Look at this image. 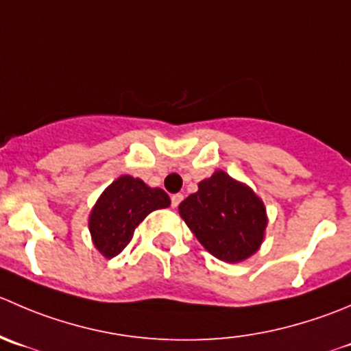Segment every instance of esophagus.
<instances>
[{"label":"esophagus","instance_id":"34e87169","mask_svg":"<svg viewBox=\"0 0 351 351\" xmlns=\"http://www.w3.org/2000/svg\"><path fill=\"white\" fill-rule=\"evenodd\" d=\"M183 200V195L182 193H175V195H171V206L173 207H178V204Z\"/></svg>","mask_w":351,"mask_h":351}]
</instances>
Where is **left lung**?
Listing matches in <instances>:
<instances>
[{
    "label": "left lung",
    "instance_id": "left-lung-1",
    "mask_svg": "<svg viewBox=\"0 0 351 351\" xmlns=\"http://www.w3.org/2000/svg\"><path fill=\"white\" fill-rule=\"evenodd\" d=\"M178 213L202 247L230 264L252 257L266 234L262 199L223 169L199 182V190L180 204Z\"/></svg>",
    "mask_w": 351,
    "mask_h": 351
}]
</instances>
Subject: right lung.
<instances>
[{"instance_id":"1","label":"right lung","mask_w":351,"mask_h":351,"mask_svg":"<svg viewBox=\"0 0 351 351\" xmlns=\"http://www.w3.org/2000/svg\"><path fill=\"white\" fill-rule=\"evenodd\" d=\"M168 193L152 189L141 178L121 175L104 189L89 214L93 243L106 258L120 254L134 238V231L156 209L169 207Z\"/></svg>"}]
</instances>
